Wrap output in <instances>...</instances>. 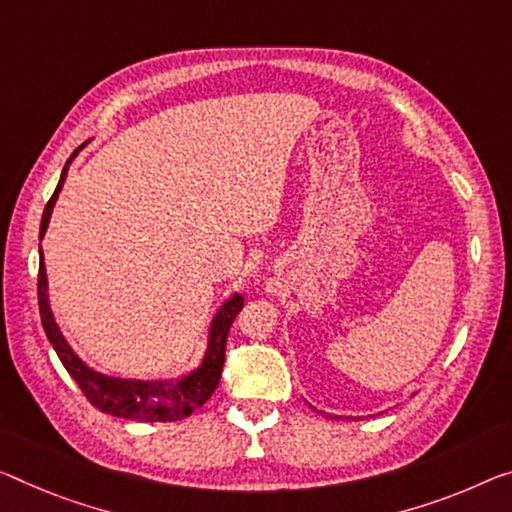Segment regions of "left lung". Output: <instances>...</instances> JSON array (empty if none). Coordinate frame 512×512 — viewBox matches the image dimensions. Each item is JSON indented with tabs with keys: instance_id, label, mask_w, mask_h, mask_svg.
<instances>
[{
	"instance_id": "8db88e82",
	"label": "left lung",
	"mask_w": 512,
	"mask_h": 512,
	"mask_svg": "<svg viewBox=\"0 0 512 512\" xmlns=\"http://www.w3.org/2000/svg\"><path fill=\"white\" fill-rule=\"evenodd\" d=\"M313 410H316V407H313ZM318 414H325V412H320V410H316ZM325 416H329V419H341V416H336V414H325ZM357 419H359V416H357Z\"/></svg>"
}]
</instances>
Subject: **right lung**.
<instances>
[{
  "mask_svg": "<svg viewBox=\"0 0 512 512\" xmlns=\"http://www.w3.org/2000/svg\"><path fill=\"white\" fill-rule=\"evenodd\" d=\"M84 146H80L73 155H70L64 171H61L57 190H54L52 199L47 201L45 206L38 240L45 238L54 203H57L61 187L66 183L70 162L75 160V155L80 153ZM38 254H41L38 256L41 258V261H38V309H41V322H43L45 336L54 348V352L59 355L61 364H64L70 377L77 382V387L82 389L86 400H89L93 407H98V410L105 414L119 416V419L164 423V421L187 419V416H190L194 410H199V407L212 396V391H215L219 384V377H222L226 336H229V329L233 325L235 316H238L242 306H245V297L240 293H233L219 304V309L215 311V316H212L210 327H208L206 352H203L201 361L192 368V371H187L178 377H169V380L112 377L96 371V368H91L82 357H77V352L70 348L66 336L61 334L50 306V293H47V270H45V258H43L41 247H38Z\"/></svg>",
  "mask_w": 512,
  "mask_h": 512,
  "instance_id": "obj_1",
  "label": "right lung"
}]
</instances>
